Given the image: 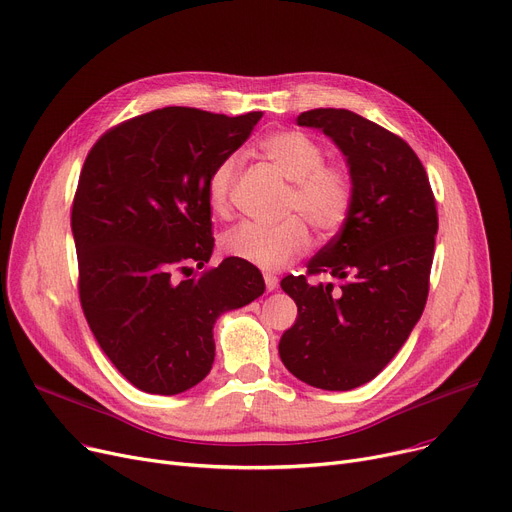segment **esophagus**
Masks as SVG:
<instances>
[{"label":"esophagus","mask_w":512,"mask_h":512,"mask_svg":"<svg viewBox=\"0 0 512 512\" xmlns=\"http://www.w3.org/2000/svg\"><path fill=\"white\" fill-rule=\"evenodd\" d=\"M263 280H265V288L271 292V290H276L278 288V276H274V274H263Z\"/></svg>","instance_id":"obj_1"}]
</instances>
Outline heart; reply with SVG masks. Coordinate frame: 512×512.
I'll return each instance as SVG.
<instances>
[{
  "label": "heart",
  "instance_id": "heart-1",
  "mask_svg": "<svg viewBox=\"0 0 512 512\" xmlns=\"http://www.w3.org/2000/svg\"><path fill=\"white\" fill-rule=\"evenodd\" d=\"M259 152L290 181L278 224L241 222L222 236L228 257L259 269H280L309 249V228L319 236H331L346 224L354 187L342 164L323 162V148L302 131H276L259 142ZM238 156L222 158L208 177V203L216 214H226L238 175Z\"/></svg>",
  "mask_w": 512,
  "mask_h": 512
}]
</instances>
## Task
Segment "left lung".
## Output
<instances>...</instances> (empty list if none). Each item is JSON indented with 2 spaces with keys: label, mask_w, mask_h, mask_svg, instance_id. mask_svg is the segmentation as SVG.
<instances>
[{
  "label": "left lung",
  "mask_w": 512,
  "mask_h": 512,
  "mask_svg": "<svg viewBox=\"0 0 512 512\" xmlns=\"http://www.w3.org/2000/svg\"><path fill=\"white\" fill-rule=\"evenodd\" d=\"M296 121L321 129L344 152L354 199L306 274L282 280L298 317L280 339V358L306 385L350 391L377 377L422 317L436 199L416 152L389 129L346 109H313ZM321 273L347 284L313 287L310 278Z\"/></svg>",
  "instance_id": "obj_1"
}]
</instances>
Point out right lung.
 <instances>
[{
	"label": "right lung",
	"instance_id": "add662e5",
	"mask_svg": "<svg viewBox=\"0 0 512 512\" xmlns=\"http://www.w3.org/2000/svg\"><path fill=\"white\" fill-rule=\"evenodd\" d=\"M263 113L164 107L127 119L86 156L72 206L78 292L98 346L140 391L177 395L210 372L214 323L263 294L255 265L212 257L206 183Z\"/></svg>",
	"mask_w": 512,
	"mask_h": 512
}]
</instances>
